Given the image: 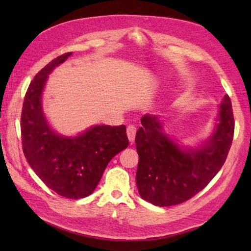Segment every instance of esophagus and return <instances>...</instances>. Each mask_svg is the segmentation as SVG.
<instances>
[{
    "mask_svg": "<svg viewBox=\"0 0 251 251\" xmlns=\"http://www.w3.org/2000/svg\"><path fill=\"white\" fill-rule=\"evenodd\" d=\"M127 133V137H128V141L130 144H133L135 141V135H136V127L134 125H129L127 126L126 129Z\"/></svg>",
    "mask_w": 251,
    "mask_h": 251,
    "instance_id": "obj_1",
    "label": "esophagus"
}]
</instances>
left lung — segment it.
<instances>
[{
	"mask_svg": "<svg viewBox=\"0 0 251 251\" xmlns=\"http://www.w3.org/2000/svg\"><path fill=\"white\" fill-rule=\"evenodd\" d=\"M136 133L138 152L136 184L143 199L159 207L174 206L188 201L209 184L230 150L235 120L226 94L219 106L216 131L198 150H181L161 131L154 115H144Z\"/></svg>",
	"mask_w": 251,
	"mask_h": 251,
	"instance_id": "left-lung-1",
	"label": "left lung"
}]
</instances>
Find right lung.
Here are the masks:
<instances>
[{
  "instance_id": "right-lung-1",
  "label": "right lung",
  "mask_w": 251,
  "mask_h": 251,
  "mask_svg": "<svg viewBox=\"0 0 251 251\" xmlns=\"http://www.w3.org/2000/svg\"><path fill=\"white\" fill-rule=\"evenodd\" d=\"M72 52L54 58L28 85L21 114L25 158L42 181L59 196L79 199L91 195L106 166L128 146L125 125L94 126L73 138L50 128L42 112L41 95L48 75Z\"/></svg>"
}]
</instances>
